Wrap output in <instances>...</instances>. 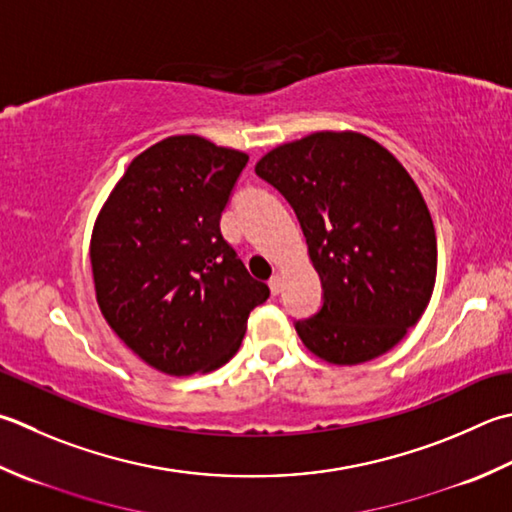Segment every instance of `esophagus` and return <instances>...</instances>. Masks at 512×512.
<instances>
[{"instance_id":"esophagus-1","label":"esophagus","mask_w":512,"mask_h":512,"mask_svg":"<svg viewBox=\"0 0 512 512\" xmlns=\"http://www.w3.org/2000/svg\"><path fill=\"white\" fill-rule=\"evenodd\" d=\"M268 286H270V293H273V295H279V293H282V286H284V282H282V275H273V277H270Z\"/></svg>"}]
</instances>
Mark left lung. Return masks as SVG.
I'll use <instances>...</instances> for the list:
<instances>
[{
    "label": "left lung",
    "mask_w": 512,
    "mask_h": 512,
    "mask_svg": "<svg viewBox=\"0 0 512 512\" xmlns=\"http://www.w3.org/2000/svg\"><path fill=\"white\" fill-rule=\"evenodd\" d=\"M293 206L322 279L319 313L295 324L310 353L355 366L388 353L419 322L437 275V237L413 177L353 130H322L255 166Z\"/></svg>",
    "instance_id": "1"
}]
</instances>
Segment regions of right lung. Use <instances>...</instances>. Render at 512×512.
Listing matches in <instances>:
<instances>
[{"mask_svg": "<svg viewBox=\"0 0 512 512\" xmlns=\"http://www.w3.org/2000/svg\"><path fill=\"white\" fill-rule=\"evenodd\" d=\"M246 162L199 135L166 137L128 164L99 210L90 237L99 310L159 373L224 366L270 295L219 230Z\"/></svg>", "mask_w": 512, "mask_h": 512, "instance_id": "1", "label": "right lung"}]
</instances>
